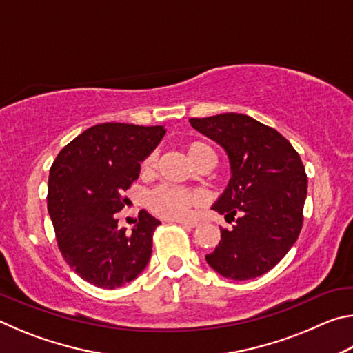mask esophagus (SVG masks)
Returning a JSON list of instances; mask_svg holds the SVG:
<instances>
[{"mask_svg":"<svg viewBox=\"0 0 353 353\" xmlns=\"http://www.w3.org/2000/svg\"><path fill=\"white\" fill-rule=\"evenodd\" d=\"M179 224H182L185 227H190V229H194V227L199 225L198 221H194V219H181V221H179Z\"/></svg>","mask_w":353,"mask_h":353,"instance_id":"esophagus-1","label":"esophagus"}]
</instances>
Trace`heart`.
<instances>
[{
	"mask_svg": "<svg viewBox=\"0 0 353 353\" xmlns=\"http://www.w3.org/2000/svg\"><path fill=\"white\" fill-rule=\"evenodd\" d=\"M185 149H187L190 160L196 166L202 162H207V160L214 162L213 149L204 141H199V140L188 141L187 145H185ZM157 160H159L157 151L149 152L141 162V168H140L141 174L143 176L152 174L155 166H157ZM199 202H201V196L196 193V191H188L177 187H170V185H162V187L154 188L151 193L148 194L146 204L149 207V210L157 214V216H162L166 219H177V218H183L185 214H188L191 208L198 205Z\"/></svg>",
	"mask_w": 353,
	"mask_h": 353,
	"instance_id": "obj_1",
	"label": "heart"
}]
</instances>
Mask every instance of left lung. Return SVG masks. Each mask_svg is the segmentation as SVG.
Listing matches in <instances>:
<instances>
[{"instance_id":"left-lung-1","label":"left lung","mask_w":353,"mask_h":353,"mask_svg":"<svg viewBox=\"0 0 353 353\" xmlns=\"http://www.w3.org/2000/svg\"><path fill=\"white\" fill-rule=\"evenodd\" d=\"M191 126L224 148L232 177L212 207L235 221L205 260L225 279L263 276L296 243L303 223L307 174L291 143L243 113L190 118Z\"/></svg>"}]
</instances>
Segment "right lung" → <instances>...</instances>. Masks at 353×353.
<instances>
[{
    "instance_id": "obj_1",
    "label": "right lung",
    "mask_w": 353,
    "mask_h": 353,
    "mask_svg": "<svg viewBox=\"0 0 353 353\" xmlns=\"http://www.w3.org/2000/svg\"><path fill=\"white\" fill-rule=\"evenodd\" d=\"M162 126L97 124L65 146L48 179V213L65 261L81 279L104 290L123 286L145 270L160 224L139 213L132 234L118 229L124 196L140 162L163 139Z\"/></svg>"
}]
</instances>
